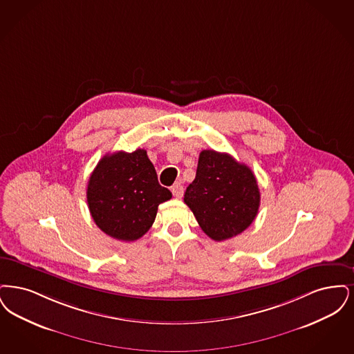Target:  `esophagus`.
<instances>
[{
  "mask_svg": "<svg viewBox=\"0 0 354 354\" xmlns=\"http://www.w3.org/2000/svg\"><path fill=\"white\" fill-rule=\"evenodd\" d=\"M171 193L176 198H181L184 194V186L181 185V183H176L171 186Z\"/></svg>",
  "mask_w": 354,
  "mask_h": 354,
  "instance_id": "34e87169",
  "label": "esophagus"
}]
</instances>
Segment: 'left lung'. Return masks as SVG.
<instances>
[{
    "mask_svg": "<svg viewBox=\"0 0 354 354\" xmlns=\"http://www.w3.org/2000/svg\"><path fill=\"white\" fill-rule=\"evenodd\" d=\"M185 203L203 232L216 242L246 230L258 214L261 193L257 178L230 154L202 151L196 178L186 187Z\"/></svg>",
    "mask_w": 354,
    "mask_h": 354,
    "instance_id": "8db88e82",
    "label": "left lung"
}]
</instances>
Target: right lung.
I'll return each mask as SVG.
<instances>
[{
    "label": "right lung",
    "instance_id": "add662e5",
    "mask_svg": "<svg viewBox=\"0 0 354 354\" xmlns=\"http://www.w3.org/2000/svg\"><path fill=\"white\" fill-rule=\"evenodd\" d=\"M171 198L158 184L145 149L106 154L87 185L88 209L96 226L109 236L132 242L153 225L160 203Z\"/></svg>",
    "mask_w": 354,
    "mask_h": 354
}]
</instances>
